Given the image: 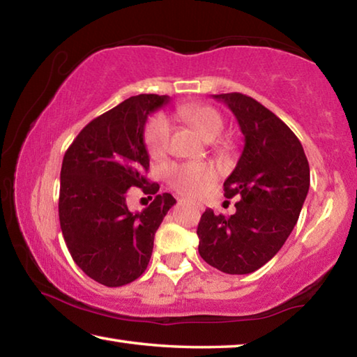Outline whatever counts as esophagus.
<instances>
[{
    "label": "esophagus",
    "mask_w": 357,
    "mask_h": 357,
    "mask_svg": "<svg viewBox=\"0 0 357 357\" xmlns=\"http://www.w3.org/2000/svg\"><path fill=\"white\" fill-rule=\"evenodd\" d=\"M179 202H183V200H179ZM197 209H202V206H200V204H197Z\"/></svg>",
    "instance_id": "34e87169"
}]
</instances>
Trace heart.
Masks as SVG:
<instances>
[{"label":"heart","instance_id":"obj_1","mask_svg":"<svg viewBox=\"0 0 357 357\" xmlns=\"http://www.w3.org/2000/svg\"><path fill=\"white\" fill-rule=\"evenodd\" d=\"M178 116L190 124L197 134L208 142L215 140L223 129L220 113L209 105L193 104L179 107ZM143 138L151 157L159 159L167 153L170 142V123L164 114H155L148 121ZM167 178L173 189L193 197L214 183L217 172L208 164H176L168 167Z\"/></svg>","mask_w":357,"mask_h":357}]
</instances>
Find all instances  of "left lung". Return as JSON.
Returning <instances> with one entry per match:
<instances>
[{"instance_id":"obj_1","label":"left lung","mask_w":357,"mask_h":357,"mask_svg":"<svg viewBox=\"0 0 357 357\" xmlns=\"http://www.w3.org/2000/svg\"><path fill=\"white\" fill-rule=\"evenodd\" d=\"M238 119L244 149L223 183L227 198L238 197L236 213L206 209L198 223V252L225 274H250L285 244L310 187L304 148L280 118L241 93L215 94Z\"/></svg>"}]
</instances>
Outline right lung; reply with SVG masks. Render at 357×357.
I'll use <instances>...</instances> for the list:
<instances>
[{
  "label": "right lung",
  "mask_w": 357,
  "mask_h": 357,
  "mask_svg": "<svg viewBox=\"0 0 357 357\" xmlns=\"http://www.w3.org/2000/svg\"><path fill=\"white\" fill-rule=\"evenodd\" d=\"M168 100L132 96L84 126L64 154L58 211L66 245L78 268L105 287L128 285L144 273L157 228L176 203L162 193L130 213L125 202L132 186L159 190L143 174L149 168L143 134L148 114Z\"/></svg>",
  "instance_id": "right-lung-1"
}]
</instances>
